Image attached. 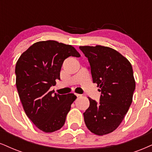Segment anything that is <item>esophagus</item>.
<instances>
[{"label": "esophagus", "instance_id": "obj_1", "mask_svg": "<svg viewBox=\"0 0 152 152\" xmlns=\"http://www.w3.org/2000/svg\"><path fill=\"white\" fill-rule=\"evenodd\" d=\"M75 94V96H77V97H79V96H81L82 95L81 94Z\"/></svg>", "mask_w": 152, "mask_h": 152}]
</instances>
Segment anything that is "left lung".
I'll use <instances>...</instances> for the list:
<instances>
[{
	"label": "left lung",
	"mask_w": 152,
	"mask_h": 152,
	"mask_svg": "<svg viewBox=\"0 0 152 152\" xmlns=\"http://www.w3.org/2000/svg\"><path fill=\"white\" fill-rule=\"evenodd\" d=\"M88 58L94 83L102 92L99 102L89 97V107L83 113L85 123L98 135L115 130L130 108L135 89L132 65L117 50L103 46H80Z\"/></svg>",
	"instance_id": "obj_1"
}]
</instances>
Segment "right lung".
<instances>
[{
  "label": "right lung",
  "mask_w": 152,
  "mask_h": 152,
  "mask_svg": "<svg viewBox=\"0 0 152 152\" xmlns=\"http://www.w3.org/2000/svg\"><path fill=\"white\" fill-rule=\"evenodd\" d=\"M70 56L80 55L70 45L44 41L31 45L16 63V87L24 112L43 132L61 129L77 98L74 94H53L50 91L60 79L63 61Z\"/></svg>",
  "instance_id": "obj_1"
}]
</instances>
